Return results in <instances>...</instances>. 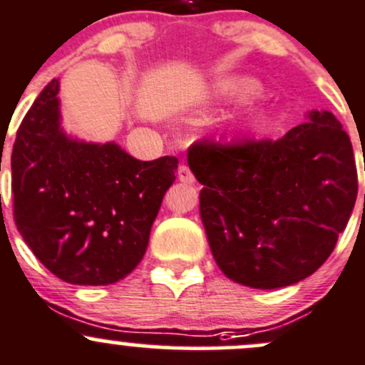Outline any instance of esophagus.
<instances>
[{
	"instance_id": "obj_1",
	"label": "esophagus",
	"mask_w": 365,
	"mask_h": 365,
	"mask_svg": "<svg viewBox=\"0 0 365 365\" xmlns=\"http://www.w3.org/2000/svg\"><path fill=\"white\" fill-rule=\"evenodd\" d=\"M178 179H179V181H181V182H184V184H193V182H195L193 172H191L190 167H187V165H184V163L179 165V168H178Z\"/></svg>"
}]
</instances>
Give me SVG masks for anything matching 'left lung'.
<instances>
[{
    "label": "left lung",
    "instance_id": "left-lung-1",
    "mask_svg": "<svg viewBox=\"0 0 365 365\" xmlns=\"http://www.w3.org/2000/svg\"><path fill=\"white\" fill-rule=\"evenodd\" d=\"M187 165L204 184L200 216L217 267L260 290L325 264L359 191L350 137L327 110L307 112L277 140H198Z\"/></svg>",
    "mask_w": 365,
    "mask_h": 365
}]
</instances>
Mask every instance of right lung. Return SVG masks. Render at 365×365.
Returning a JSON list of instances; mask_svg holds the SVG:
<instances>
[{
    "label": "right lung",
    "mask_w": 365,
    "mask_h": 365,
    "mask_svg": "<svg viewBox=\"0 0 365 365\" xmlns=\"http://www.w3.org/2000/svg\"><path fill=\"white\" fill-rule=\"evenodd\" d=\"M58 93L54 78L17 130L15 225L59 279L89 287L118 283L144 257L179 161L175 156L140 161L114 142L73 140L61 128Z\"/></svg>",
    "instance_id": "right-lung-1"
}]
</instances>
